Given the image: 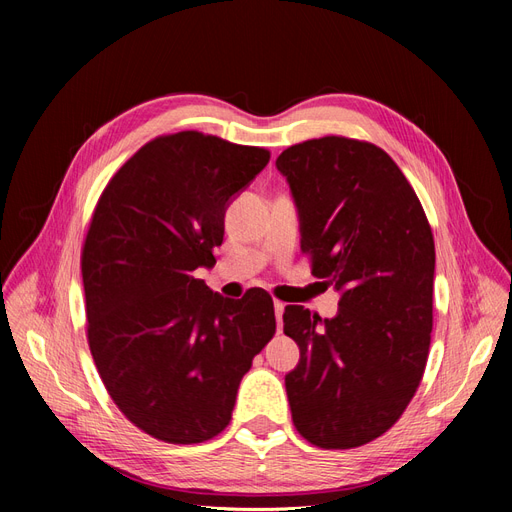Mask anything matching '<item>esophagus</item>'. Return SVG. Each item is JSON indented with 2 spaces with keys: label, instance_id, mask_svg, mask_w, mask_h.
<instances>
[{
  "label": "esophagus",
  "instance_id": "esophagus-1",
  "mask_svg": "<svg viewBox=\"0 0 512 512\" xmlns=\"http://www.w3.org/2000/svg\"><path fill=\"white\" fill-rule=\"evenodd\" d=\"M273 307H275L277 329H280V327H282V314H284V307H286V303H282V301H273Z\"/></svg>",
  "mask_w": 512,
  "mask_h": 512
}]
</instances>
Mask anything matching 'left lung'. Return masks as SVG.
<instances>
[{
	"mask_svg": "<svg viewBox=\"0 0 512 512\" xmlns=\"http://www.w3.org/2000/svg\"><path fill=\"white\" fill-rule=\"evenodd\" d=\"M288 179L312 275L342 292L335 318L286 305L301 350L286 376L292 423L318 448H356L389 431L429 356L436 245L412 185L367 141L322 136L275 162Z\"/></svg>",
	"mask_w": 512,
	"mask_h": 512,
	"instance_id": "left-lung-1",
	"label": "left lung"
}]
</instances>
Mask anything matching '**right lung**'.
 <instances>
[{
  "label": "right lung",
  "mask_w": 512,
  "mask_h": 512,
  "mask_svg": "<svg viewBox=\"0 0 512 512\" xmlns=\"http://www.w3.org/2000/svg\"><path fill=\"white\" fill-rule=\"evenodd\" d=\"M271 153L185 130L153 138L106 183L81 252L87 342L115 406L170 444L226 429L241 378L275 335L273 299H224L215 265L228 200Z\"/></svg>",
  "instance_id": "obj_1"
}]
</instances>
